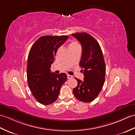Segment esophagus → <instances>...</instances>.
Listing matches in <instances>:
<instances>
[{"label": "esophagus", "instance_id": "34e87169", "mask_svg": "<svg viewBox=\"0 0 135 135\" xmlns=\"http://www.w3.org/2000/svg\"><path fill=\"white\" fill-rule=\"evenodd\" d=\"M73 78V76H71V75H67V78L68 79H71V78Z\"/></svg>", "mask_w": 135, "mask_h": 135}]
</instances>
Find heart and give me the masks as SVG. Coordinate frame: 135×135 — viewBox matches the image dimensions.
I'll use <instances>...</instances> for the list:
<instances>
[{
	"label": "heart",
	"mask_w": 135,
	"mask_h": 135,
	"mask_svg": "<svg viewBox=\"0 0 135 135\" xmlns=\"http://www.w3.org/2000/svg\"><path fill=\"white\" fill-rule=\"evenodd\" d=\"M78 47H79V45L78 44V43L77 42L75 41H72L68 45V49L70 51L73 49L78 48Z\"/></svg>",
	"instance_id": "obj_1"
}]
</instances>
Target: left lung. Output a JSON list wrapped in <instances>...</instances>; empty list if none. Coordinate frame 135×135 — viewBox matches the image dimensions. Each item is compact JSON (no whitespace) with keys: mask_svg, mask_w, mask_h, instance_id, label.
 <instances>
[{"mask_svg":"<svg viewBox=\"0 0 135 135\" xmlns=\"http://www.w3.org/2000/svg\"><path fill=\"white\" fill-rule=\"evenodd\" d=\"M72 35L82 45L79 66L84 75L83 81L75 78L78 85L73 93L79 101L90 102L98 95L105 82L106 65L102 51L97 41L89 34L76 33Z\"/></svg>","mask_w":135,"mask_h":135,"instance_id":"obj_1","label":"left lung"}]
</instances>
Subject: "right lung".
<instances>
[{
	"instance_id": "1",
	"label": "right lung",
	"mask_w": 135,
	"mask_h": 135,
	"mask_svg": "<svg viewBox=\"0 0 135 135\" xmlns=\"http://www.w3.org/2000/svg\"><path fill=\"white\" fill-rule=\"evenodd\" d=\"M67 36L40 37L31 48L27 64V83L37 101L48 105L55 102L67 79L64 73H51V65L58 48L66 41Z\"/></svg>"
}]
</instances>
